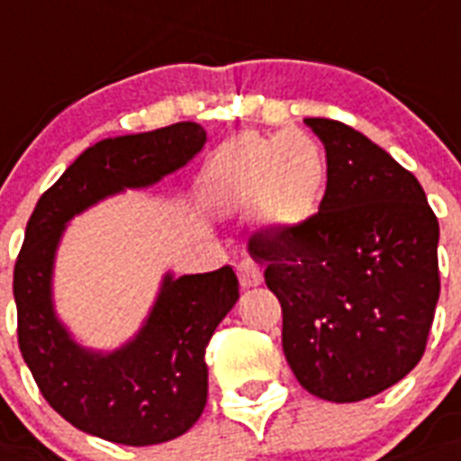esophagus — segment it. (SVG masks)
<instances>
[{
    "label": "esophagus",
    "instance_id": "esophagus-1",
    "mask_svg": "<svg viewBox=\"0 0 461 461\" xmlns=\"http://www.w3.org/2000/svg\"><path fill=\"white\" fill-rule=\"evenodd\" d=\"M237 272H239V279L246 289L250 286H258V284L263 282V269L260 265L253 263V260H243V263L237 265Z\"/></svg>",
    "mask_w": 461,
    "mask_h": 461
}]
</instances>
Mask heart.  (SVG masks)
<instances>
[{"label": "heart", "mask_w": 461, "mask_h": 461, "mask_svg": "<svg viewBox=\"0 0 461 461\" xmlns=\"http://www.w3.org/2000/svg\"><path fill=\"white\" fill-rule=\"evenodd\" d=\"M291 144H286L279 151V163H276V186L275 196L279 203H275V215L284 222H295V220L308 218L315 208L317 198L324 186L327 177V160L321 153L320 144L310 137H291ZM303 140L305 147L298 145Z\"/></svg>", "instance_id": "b5f03b06"}]
</instances>
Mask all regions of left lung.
<instances>
[{
    "label": "left lung",
    "mask_w": 461,
    "mask_h": 461,
    "mask_svg": "<svg viewBox=\"0 0 461 461\" xmlns=\"http://www.w3.org/2000/svg\"><path fill=\"white\" fill-rule=\"evenodd\" d=\"M327 149L320 211L256 231L249 253L282 303V346L303 388L357 402L412 372L436 312L438 218L412 172L365 134L308 118Z\"/></svg>",
    "instance_id": "left-lung-1"
}]
</instances>
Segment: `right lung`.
I'll return each instance as SVG.
<instances>
[{"mask_svg":"<svg viewBox=\"0 0 461 461\" xmlns=\"http://www.w3.org/2000/svg\"><path fill=\"white\" fill-rule=\"evenodd\" d=\"M205 144L196 122L104 140L80 153L37 201L14 267L18 346L44 400L85 433L156 445L196 424L208 400L205 348L239 298L230 265L205 275L167 272L144 327L113 353L77 346L54 312V256L73 215L122 189L151 186Z\"/></svg>","mask_w":461,"mask_h":461,"instance_id":"right-lung-1","label":"right lung"}]
</instances>
